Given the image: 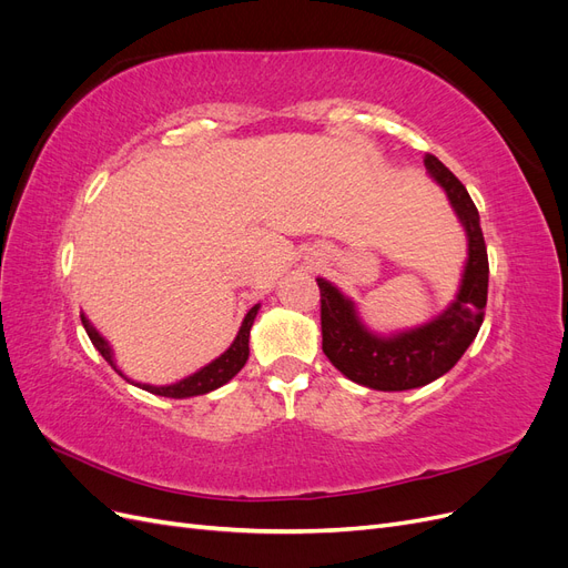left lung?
<instances>
[{
    "label": "left lung",
    "instance_id": "8db88e82",
    "mask_svg": "<svg viewBox=\"0 0 568 568\" xmlns=\"http://www.w3.org/2000/svg\"><path fill=\"white\" fill-rule=\"evenodd\" d=\"M424 165L450 199L469 242L462 284L455 301L417 329L379 336L359 322L355 303L326 280H317L322 296V351L351 382L374 390H409L450 372L471 346L486 315L488 251L478 211L464 184L436 156Z\"/></svg>",
    "mask_w": 568,
    "mask_h": 568
}]
</instances>
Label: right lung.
<instances>
[{"mask_svg": "<svg viewBox=\"0 0 568 568\" xmlns=\"http://www.w3.org/2000/svg\"><path fill=\"white\" fill-rule=\"evenodd\" d=\"M257 307H261V305H253V307H251V311H248L246 317H244V322H242V329H239L236 338L232 341V346H230L225 353H222L220 357H215L211 365L201 367L199 372H194L192 376H186V379H182V382H178V384L151 386V384H136V382H134V386H140V388H144V390L153 393V395H165V398H192V395H203V393H211V390H215V388H220V386H225V384L232 379V376L242 372V367L246 365V359H248V336H251L253 320H255V315H257ZM80 317H82L84 332H88L90 341L94 343V348L101 353V357H104L106 363H109L120 376H123V379H128V376L115 367V359H113V351H111V346H109V341L94 329V324H92L88 317H84V315H80ZM128 382H130V379H128Z\"/></svg>", "mask_w": 568, "mask_h": 568, "instance_id": "obj_1", "label": "right lung"}]
</instances>
